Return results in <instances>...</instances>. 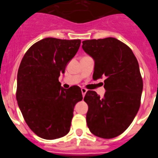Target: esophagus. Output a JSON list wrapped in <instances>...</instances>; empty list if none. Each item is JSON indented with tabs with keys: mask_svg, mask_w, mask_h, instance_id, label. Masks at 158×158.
Instances as JSON below:
<instances>
[{
	"mask_svg": "<svg viewBox=\"0 0 158 158\" xmlns=\"http://www.w3.org/2000/svg\"><path fill=\"white\" fill-rule=\"evenodd\" d=\"M81 91H82V95H83V96L85 95V93L87 92V89L85 88H82V89H81Z\"/></svg>",
	"mask_w": 158,
	"mask_h": 158,
	"instance_id": "1",
	"label": "esophagus"
}]
</instances>
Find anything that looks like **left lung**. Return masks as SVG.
Instances as JSON below:
<instances>
[{"instance_id":"1","label":"left lung","mask_w":158,"mask_h":158,"mask_svg":"<svg viewBox=\"0 0 158 158\" xmlns=\"http://www.w3.org/2000/svg\"><path fill=\"white\" fill-rule=\"evenodd\" d=\"M82 49L95 60L94 80L106 77L102 98L91 90L84 97L89 106L88 128L99 138L118 136L128 128L141 105L143 80L138 60L130 47L113 37L84 40Z\"/></svg>"}]
</instances>
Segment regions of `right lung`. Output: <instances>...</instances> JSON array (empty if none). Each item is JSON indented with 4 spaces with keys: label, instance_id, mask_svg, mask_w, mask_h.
I'll return each instance as SVG.
<instances>
[{
    "label": "right lung",
    "instance_id": "right-lung-1",
    "mask_svg": "<svg viewBox=\"0 0 158 158\" xmlns=\"http://www.w3.org/2000/svg\"><path fill=\"white\" fill-rule=\"evenodd\" d=\"M80 44V40L45 38L32 45L20 62L16 92L18 106L32 131L44 139L69 133L75 105L83 98L79 86L65 89L59 82Z\"/></svg>",
    "mask_w": 158,
    "mask_h": 158
}]
</instances>
